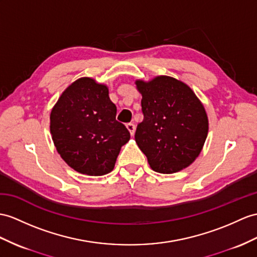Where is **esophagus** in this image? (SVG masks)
I'll use <instances>...</instances> for the list:
<instances>
[{
	"instance_id": "esophagus-1",
	"label": "esophagus",
	"mask_w": 257,
	"mask_h": 257,
	"mask_svg": "<svg viewBox=\"0 0 257 257\" xmlns=\"http://www.w3.org/2000/svg\"><path fill=\"white\" fill-rule=\"evenodd\" d=\"M126 127L128 130V132L131 133V135L134 136V134H135V125L133 123H127Z\"/></svg>"
}]
</instances>
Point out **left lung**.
Returning a JSON list of instances; mask_svg holds the SVG:
<instances>
[{
    "label": "left lung",
    "instance_id": "left-lung-1",
    "mask_svg": "<svg viewBox=\"0 0 257 257\" xmlns=\"http://www.w3.org/2000/svg\"><path fill=\"white\" fill-rule=\"evenodd\" d=\"M144 120L135 142L154 171L170 174L193 164L208 134V117L190 86L170 76L137 79Z\"/></svg>",
    "mask_w": 257,
    "mask_h": 257
}]
</instances>
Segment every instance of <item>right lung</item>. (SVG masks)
<instances>
[{"instance_id":"obj_1","label":"right lung","mask_w":257,"mask_h":257,"mask_svg":"<svg viewBox=\"0 0 257 257\" xmlns=\"http://www.w3.org/2000/svg\"><path fill=\"white\" fill-rule=\"evenodd\" d=\"M115 115L107 85L90 77L75 80L50 114V133L61 158L86 176L111 172L121 147L131 137Z\"/></svg>"}]
</instances>
